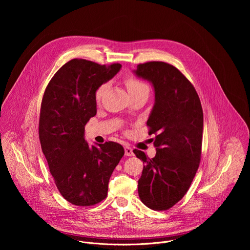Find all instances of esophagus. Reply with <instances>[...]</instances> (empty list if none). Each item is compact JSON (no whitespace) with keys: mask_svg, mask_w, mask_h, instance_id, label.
I'll use <instances>...</instances> for the list:
<instances>
[{"mask_svg":"<svg viewBox=\"0 0 250 250\" xmlns=\"http://www.w3.org/2000/svg\"><path fill=\"white\" fill-rule=\"evenodd\" d=\"M125 154L126 156H133L134 155L132 149L129 146H125Z\"/></svg>","mask_w":250,"mask_h":250,"instance_id":"esophagus-1","label":"esophagus"}]
</instances>
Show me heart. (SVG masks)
Masks as SVG:
<instances>
[{
    "label": "heart",
    "instance_id": "b5f03b06",
    "mask_svg": "<svg viewBox=\"0 0 250 250\" xmlns=\"http://www.w3.org/2000/svg\"><path fill=\"white\" fill-rule=\"evenodd\" d=\"M125 84L126 86V89H127L129 94L140 92V91H149L148 86L145 82H142L140 79H138V78H136L135 76H132V75L125 76ZM104 89H105V84H102L96 89L95 99H96L97 102L101 101V99L104 95Z\"/></svg>",
    "mask_w": 250,
    "mask_h": 250
}]
</instances>
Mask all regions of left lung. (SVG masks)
Here are the masks:
<instances>
[{
  "instance_id": "1",
  "label": "left lung",
  "mask_w": 250,
  "mask_h": 250,
  "mask_svg": "<svg viewBox=\"0 0 250 250\" xmlns=\"http://www.w3.org/2000/svg\"><path fill=\"white\" fill-rule=\"evenodd\" d=\"M134 73L149 81L155 92V104L146 125L148 133L155 134L156 155L150 159L144 151L133 150L145 163L138 195L149 208L166 210L185 196L199 168L202 104L192 83L171 64H138Z\"/></svg>"
}]
</instances>
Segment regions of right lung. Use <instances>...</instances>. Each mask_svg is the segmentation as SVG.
<instances>
[{
  "label": "right lung",
  "instance_id": "add662e5",
  "mask_svg": "<svg viewBox=\"0 0 250 250\" xmlns=\"http://www.w3.org/2000/svg\"><path fill=\"white\" fill-rule=\"evenodd\" d=\"M121 67L72 59L54 74L43 94L42 149L58 191L75 206L90 207L105 199L111 175L125 154L117 142L90 146L84 137L86 124L97 114L96 89Z\"/></svg>",
  "mask_w": 250,
  "mask_h": 250
}]
</instances>
